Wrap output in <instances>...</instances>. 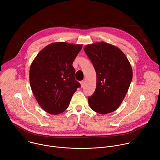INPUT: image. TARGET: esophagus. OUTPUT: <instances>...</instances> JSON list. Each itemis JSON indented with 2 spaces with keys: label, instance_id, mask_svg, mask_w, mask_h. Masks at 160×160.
I'll use <instances>...</instances> for the list:
<instances>
[{
  "label": "esophagus",
  "instance_id": "esophagus-1",
  "mask_svg": "<svg viewBox=\"0 0 160 160\" xmlns=\"http://www.w3.org/2000/svg\"><path fill=\"white\" fill-rule=\"evenodd\" d=\"M80 85H81V87H84V85H85V82H84V81H81V82H80Z\"/></svg>",
  "mask_w": 160,
  "mask_h": 160
}]
</instances>
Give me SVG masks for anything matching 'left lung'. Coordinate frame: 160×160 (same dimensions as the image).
<instances>
[{"label":"left lung","instance_id":"left-lung-1","mask_svg":"<svg viewBox=\"0 0 160 160\" xmlns=\"http://www.w3.org/2000/svg\"><path fill=\"white\" fill-rule=\"evenodd\" d=\"M84 51L96 72V88L88 97L90 107L105 115L122 104L132 80V69L125 54L117 47L101 42L87 45Z\"/></svg>","mask_w":160,"mask_h":160}]
</instances>
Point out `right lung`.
I'll return each mask as SVG.
<instances>
[{
	"mask_svg": "<svg viewBox=\"0 0 160 160\" xmlns=\"http://www.w3.org/2000/svg\"><path fill=\"white\" fill-rule=\"evenodd\" d=\"M82 48V44L52 43L33 61L30 83L40 107L51 115L64 112L80 84L75 78L72 64Z\"/></svg>",
	"mask_w": 160,
	"mask_h": 160,
	"instance_id": "1",
	"label": "right lung"
}]
</instances>
